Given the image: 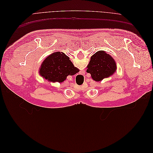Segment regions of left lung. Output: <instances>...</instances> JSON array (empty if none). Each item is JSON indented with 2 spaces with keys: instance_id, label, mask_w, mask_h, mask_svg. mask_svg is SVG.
I'll return each mask as SVG.
<instances>
[{
  "instance_id": "left-lung-1",
  "label": "left lung",
  "mask_w": 153,
  "mask_h": 153,
  "mask_svg": "<svg viewBox=\"0 0 153 153\" xmlns=\"http://www.w3.org/2000/svg\"><path fill=\"white\" fill-rule=\"evenodd\" d=\"M87 68V72L89 73L92 79L96 82L112 76L117 68L114 59L103 50L98 51L92 55Z\"/></svg>"
}]
</instances>
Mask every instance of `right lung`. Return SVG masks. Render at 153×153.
Returning <instances> with one entry per match:
<instances>
[{"label":"right lung","mask_w":153,"mask_h":153,"mask_svg":"<svg viewBox=\"0 0 153 153\" xmlns=\"http://www.w3.org/2000/svg\"><path fill=\"white\" fill-rule=\"evenodd\" d=\"M78 69L74 66L69 58L62 52L50 55L41 65L39 73L46 80L52 82H62L68 75H74Z\"/></svg>","instance_id":"obj_1"}]
</instances>
